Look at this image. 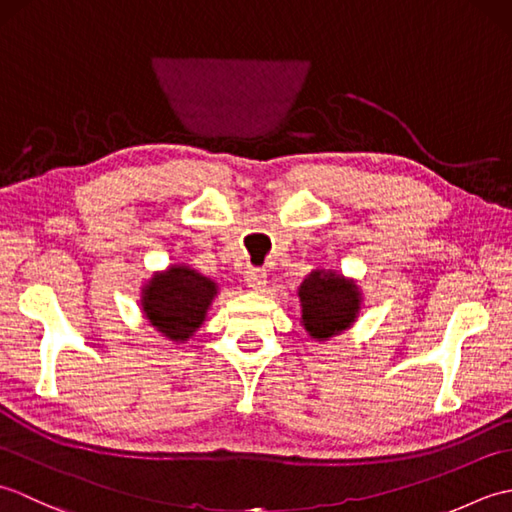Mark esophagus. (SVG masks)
Segmentation results:
<instances>
[{
	"instance_id": "1",
	"label": "esophagus",
	"mask_w": 512,
	"mask_h": 512,
	"mask_svg": "<svg viewBox=\"0 0 512 512\" xmlns=\"http://www.w3.org/2000/svg\"><path fill=\"white\" fill-rule=\"evenodd\" d=\"M244 281L248 284V288H253V290H264V288H266V284H268V277H266L264 270H259V268H250V270H246V277H244Z\"/></svg>"
}]
</instances>
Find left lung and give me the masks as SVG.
I'll return each mask as SVG.
<instances>
[{"label": "left lung", "mask_w": 512, "mask_h": 512, "mask_svg": "<svg viewBox=\"0 0 512 512\" xmlns=\"http://www.w3.org/2000/svg\"><path fill=\"white\" fill-rule=\"evenodd\" d=\"M301 325L317 343L347 332L363 308V290L332 268H314L297 288Z\"/></svg>", "instance_id": "1"}]
</instances>
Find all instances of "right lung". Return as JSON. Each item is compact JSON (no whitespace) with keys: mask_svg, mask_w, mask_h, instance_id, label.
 <instances>
[{"mask_svg":"<svg viewBox=\"0 0 512 512\" xmlns=\"http://www.w3.org/2000/svg\"><path fill=\"white\" fill-rule=\"evenodd\" d=\"M220 286L189 264L156 270L140 288V312L160 336L187 343L202 328Z\"/></svg>","mask_w":512,"mask_h":512,"instance_id":"right-lung-1","label":"right lung"}]
</instances>
